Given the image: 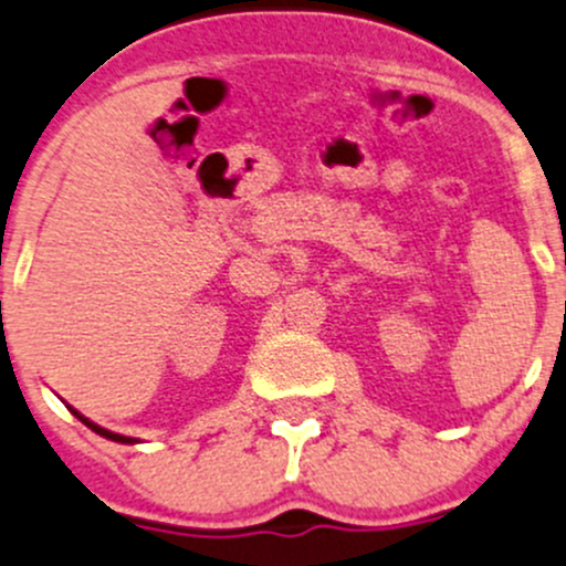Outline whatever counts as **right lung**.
Listing matches in <instances>:
<instances>
[{"instance_id":"add662e5","label":"right lung","mask_w":566,"mask_h":566,"mask_svg":"<svg viewBox=\"0 0 566 566\" xmlns=\"http://www.w3.org/2000/svg\"><path fill=\"white\" fill-rule=\"evenodd\" d=\"M75 415H78V412H75ZM78 418H81V423H86L88 428H92V431H97L99 437H105V439H113V442H124V444H133V442H135V439H129V437H122V433H113V431H108V428H99V426H94L92 420H86V418H83V415H78Z\"/></svg>"}]
</instances>
